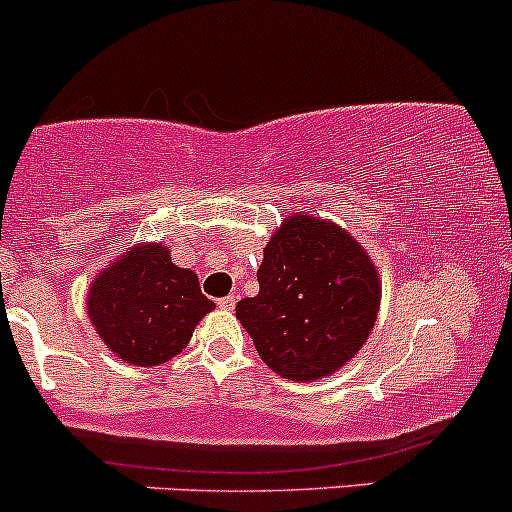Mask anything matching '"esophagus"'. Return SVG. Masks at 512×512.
Wrapping results in <instances>:
<instances>
[{
	"label": "esophagus",
	"instance_id": "obj_1",
	"mask_svg": "<svg viewBox=\"0 0 512 512\" xmlns=\"http://www.w3.org/2000/svg\"><path fill=\"white\" fill-rule=\"evenodd\" d=\"M219 305V310H227V312H232L234 310V305H236V295H227V298H222L217 302Z\"/></svg>",
	"mask_w": 512,
	"mask_h": 512
}]
</instances>
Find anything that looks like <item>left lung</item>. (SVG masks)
Returning a JSON list of instances; mask_svg holds the SVG:
<instances>
[{
  "label": "left lung",
  "instance_id": "8db88e82",
  "mask_svg": "<svg viewBox=\"0 0 512 512\" xmlns=\"http://www.w3.org/2000/svg\"><path fill=\"white\" fill-rule=\"evenodd\" d=\"M258 295L236 305L263 364L290 378L332 376L364 346L381 305V278L346 229L295 212L271 236Z\"/></svg>",
  "mask_w": 512,
  "mask_h": 512
}]
</instances>
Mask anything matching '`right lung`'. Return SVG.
Listing matches in <instances>:
<instances>
[{
    "label": "right lung",
    "mask_w": 512,
    "mask_h": 512,
    "mask_svg": "<svg viewBox=\"0 0 512 512\" xmlns=\"http://www.w3.org/2000/svg\"><path fill=\"white\" fill-rule=\"evenodd\" d=\"M214 310L190 268L163 244H139L97 273L87 315L100 339L131 366L166 364L185 349L197 322Z\"/></svg>",
    "instance_id": "1"
}]
</instances>
